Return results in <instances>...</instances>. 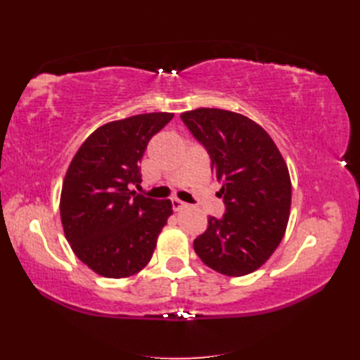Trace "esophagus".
<instances>
[{
	"instance_id": "obj_1",
	"label": "esophagus",
	"mask_w": 360,
	"mask_h": 360,
	"mask_svg": "<svg viewBox=\"0 0 360 360\" xmlns=\"http://www.w3.org/2000/svg\"><path fill=\"white\" fill-rule=\"evenodd\" d=\"M172 205H173V209L176 210V212H179V210H182L186 207V202H182V201H179V200H172Z\"/></svg>"
}]
</instances>
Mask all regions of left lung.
Segmentation results:
<instances>
[{
  "label": "left lung",
  "mask_w": 360,
  "mask_h": 360,
  "mask_svg": "<svg viewBox=\"0 0 360 360\" xmlns=\"http://www.w3.org/2000/svg\"><path fill=\"white\" fill-rule=\"evenodd\" d=\"M181 119L212 160L226 213L209 217L207 231L193 241L205 266L241 277L263 266L286 232L290 209L288 165L272 137L238 112L198 108Z\"/></svg>",
  "instance_id": "8db88e82"
}]
</instances>
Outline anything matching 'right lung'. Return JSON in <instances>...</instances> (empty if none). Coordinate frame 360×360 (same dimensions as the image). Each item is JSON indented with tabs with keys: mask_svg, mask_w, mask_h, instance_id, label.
I'll return each mask as SVG.
<instances>
[{
	"mask_svg": "<svg viewBox=\"0 0 360 360\" xmlns=\"http://www.w3.org/2000/svg\"><path fill=\"white\" fill-rule=\"evenodd\" d=\"M172 112L137 114L98 127L75 153L63 181L60 217L82 263L106 278L142 271L173 213L170 200L137 195L139 162Z\"/></svg>",
	"mask_w": 360,
	"mask_h": 360,
	"instance_id": "obj_1",
	"label": "right lung"
}]
</instances>
